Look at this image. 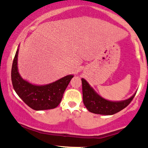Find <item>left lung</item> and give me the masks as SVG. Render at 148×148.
Here are the masks:
<instances>
[{
  "label": "left lung",
  "instance_id": "left-lung-1",
  "mask_svg": "<svg viewBox=\"0 0 148 148\" xmlns=\"http://www.w3.org/2000/svg\"><path fill=\"white\" fill-rule=\"evenodd\" d=\"M81 81L83 101L85 106L90 112L95 114L111 115L118 113L130 104L136 93V92L133 95L127 99L122 101H110L98 95L86 79H81Z\"/></svg>",
  "mask_w": 148,
  "mask_h": 148
}]
</instances>
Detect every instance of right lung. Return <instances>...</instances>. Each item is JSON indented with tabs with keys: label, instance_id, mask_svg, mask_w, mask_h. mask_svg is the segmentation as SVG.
<instances>
[{
	"label": "right lung",
	"instance_id": "obj_1",
	"mask_svg": "<svg viewBox=\"0 0 148 148\" xmlns=\"http://www.w3.org/2000/svg\"><path fill=\"white\" fill-rule=\"evenodd\" d=\"M16 50L12 67V82L16 94L24 102L35 111L55 108L62 100L64 90L74 77L73 74L46 85H35L23 79L18 70V53Z\"/></svg>",
	"mask_w": 148,
	"mask_h": 148
}]
</instances>
